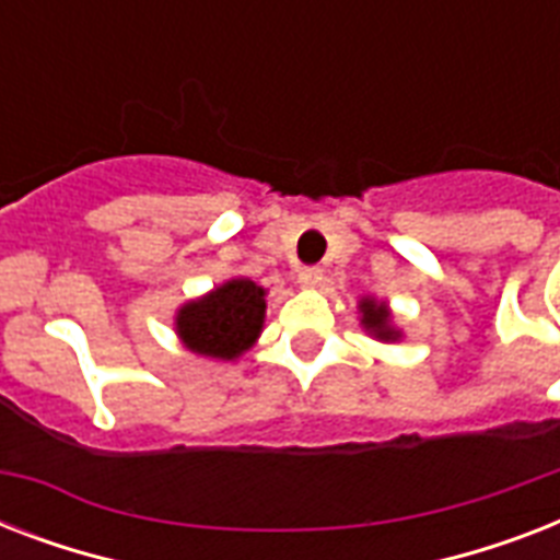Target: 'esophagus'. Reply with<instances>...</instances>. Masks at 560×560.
I'll use <instances>...</instances> for the list:
<instances>
[{"instance_id": "esophagus-1", "label": "esophagus", "mask_w": 560, "mask_h": 560, "mask_svg": "<svg viewBox=\"0 0 560 560\" xmlns=\"http://www.w3.org/2000/svg\"><path fill=\"white\" fill-rule=\"evenodd\" d=\"M299 281H302L305 288H316V284L323 281V267H302V270H299Z\"/></svg>"}]
</instances>
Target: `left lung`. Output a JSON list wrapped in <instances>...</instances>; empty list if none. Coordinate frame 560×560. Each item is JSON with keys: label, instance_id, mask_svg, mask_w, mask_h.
<instances>
[{"label": "left lung", "instance_id": "1", "mask_svg": "<svg viewBox=\"0 0 560 560\" xmlns=\"http://www.w3.org/2000/svg\"><path fill=\"white\" fill-rule=\"evenodd\" d=\"M360 311H363V325H366L377 340H398V331L389 328V311L386 307L372 302V299H363Z\"/></svg>", "mask_w": 560, "mask_h": 560}]
</instances>
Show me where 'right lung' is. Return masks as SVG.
Here are the masks:
<instances>
[{
	"label": "right lung",
	"mask_w": 560,
	"mask_h": 560,
	"mask_svg": "<svg viewBox=\"0 0 560 560\" xmlns=\"http://www.w3.org/2000/svg\"><path fill=\"white\" fill-rule=\"evenodd\" d=\"M264 307V288L249 279H232L183 307L177 331L197 354L232 360L255 342L261 331Z\"/></svg>",
	"instance_id": "obj_1"
}]
</instances>
